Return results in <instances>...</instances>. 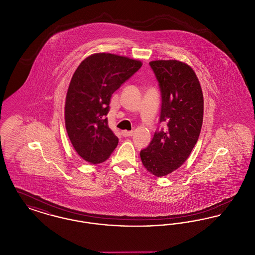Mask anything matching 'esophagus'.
<instances>
[{
	"instance_id": "34e87169",
	"label": "esophagus",
	"mask_w": 255,
	"mask_h": 255,
	"mask_svg": "<svg viewBox=\"0 0 255 255\" xmlns=\"http://www.w3.org/2000/svg\"><path fill=\"white\" fill-rule=\"evenodd\" d=\"M122 134L123 136H125V137L132 136L133 135V132L132 131H122Z\"/></svg>"
}]
</instances>
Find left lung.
I'll use <instances>...</instances> for the list:
<instances>
[{
	"instance_id": "left-lung-1",
	"label": "left lung",
	"mask_w": 255,
	"mask_h": 255,
	"mask_svg": "<svg viewBox=\"0 0 255 255\" xmlns=\"http://www.w3.org/2000/svg\"><path fill=\"white\" fill-rule=\"evenodd\" d=\"M161 92L159 122L166 130L156 132L149 146L140 151L148 172L166 176L180 168L198 141L204 118V96L193 69L178 60L151 61Z\"/></svg>"
}]
</instances>
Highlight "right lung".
Here are the masks:
<instances>
[{
	"label": "right lung",
	"mask_w": 255,
	"mask_h": 255,
	"mask_svg": "<svg viewBox=\"0 0 255 255\" xmlns=\"http://www.w3.org/2000/svg\"><path fill=\"white\" fill-rule=\"evenodd\" d=\"M141 66V61L99 52L85 58L73 73L66 96L65 125L74 150L87 162H104L118 146L106 118L110 100Z\"/></svg>",
	"instance_id": "add662e5"
}]
</instances>
